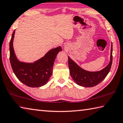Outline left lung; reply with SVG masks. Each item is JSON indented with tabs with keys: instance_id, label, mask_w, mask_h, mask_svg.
Listing matches in <instances>:
<instances>
[{
	"instance_id": "obj_1",
	"label": "left lung",
	"mask_w": 123,
	"mask_h": 123,
	"mask_svg": "<svg viewBox=\"0 0 123 123\" xmlns=\"http://www.w3.org/2000/svg\"><path fill=\"white\" fill-rule=\"evenodd\" d=\"M112 63V44L111 45L110 61L108 66L98 71L91 72L82 69L68 56V65L71 77L76 84L85 87H92L101 82L110 70Z\"/></svg>"
}]
</instances>
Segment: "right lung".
<instances>
[{
  "instance_id": "obj_1",
  "label": "right lung",
  "mask_w": 123,
  "mask_h": 123,
  "mask_svg": "<svg viewBox=\"0 0 123 123\" xmlns=\"http://www.w3.org/2000/svg\"><path fill=\"white\" fill-rule=\"evenodd\" d=\"M15 30L10 42V60L14 74L19 81L27 86L40 87L47 83L52 74L53 67L61 47L50 50L47 54L34 63H24L18 60L13 47Z\"/></svg>"
}]
</instances>
